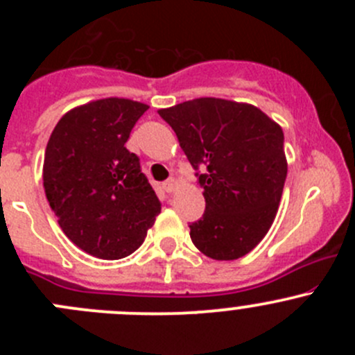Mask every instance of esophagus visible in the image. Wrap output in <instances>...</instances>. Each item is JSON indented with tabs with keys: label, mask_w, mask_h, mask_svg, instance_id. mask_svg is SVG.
<instances>
[{
	"label": "esophagus",
	"mask_w": 355,
	"mask_h": 355,
	"mask_svg": "<svg viewBox=\"0 0 355 355\" xmlns=\"http://www.w3.org/2000/svg\"><path fill=\"white\" fill-rule=\"evenodd\" d=\"M175 187H177V180H175L173 177H170V178H168V180L163 182V189L166 192H173Z\"/></svg>",
	"instance_id": "34e87169"
}]
</instances>
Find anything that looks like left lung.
I'll use <instances>...</instances> for the list:
<instances>
[{"mask_svg": "<svg viewBox=\"0 0 355 355\" xmlns=\"http://www.w3.org/2000/svg\"><path fill=\"white\" fill-rule=\"evenodd\" d=\"M173 128L204 189L206 209L191 223L211 259L245 256L270 230L287 178L284 130L256 106L200 98L157 111Z\"/></svg>", "mask_w": 355, "mask_h": 355, "instance_id": "obj_1", "label": "left lung"}]
</instances>
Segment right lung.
<instances>
[{
  "label": "right lung",
  "mask_w": 355,
  "mask_h": 355,
  "mask_svg": "<svg viewBox=\"0 0 355 355\" xmlns=\"http://www.w3.org/2000/svg\"><path fill=\"white\" fill-rule=\"evenodd\" d=\"M149 106L108 98L68 111L46 146V198L63 234L91 256L121 259L144 242L161 204L125 148Z\"/></svg>",
  "instance_id": "obj_1"
}]
</instances>
